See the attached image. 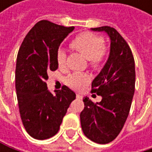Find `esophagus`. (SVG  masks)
<instances>
[{"instance_id": "34e87169", "label": "esophagus", "mask_w": 152, "mask_h": 152, "mask_svg": "<svg viewBox=\"0 0 152 152\" xmlns=\"http://www.w3.org/2000/svg\"><path fill=\"white\" fill-rule=\"evenodd\" d=\"M76 99H83V96H82L81 94H76Z\"/></svg>"}]
</instances>
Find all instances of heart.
Returning <instances> with one entry per match:
<instances>
[{"mask_svg":"<svg viewBox=\"0 0 152 152\" xmlns=\"http://www.w3.org/2000/svg\"><path fill=\"white\" fill-rule=\"evenodd\" d=\"M104 40L91 32H83L72 40L71 46L83 53L93 68H98L104 61L106 55V48L103 46ZM56 62L60 68L66 64V53L59 49L56 54ZM90 81V76L85 73H73L66 78V83L73 89L80 90Z\"/></svg>","mask_w":152,"mask_h":152,"instance_id":"obj_1","label":"heart"}]
</instances>
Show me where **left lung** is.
Segmentation results:
<instances>
[{"instance_id":"8db88e82","label":"left lung","mask_w":152,"mask_h":152,"mask_svg":"<svg viewBox=\"0 0 152 152\" xmlns=\"http://www.w3.org/2000/svg\"><path fill=\"white\" fill-rule=\"evenodd\" d=\"M91 31L108 35L110 53L103 69L91 83L92 92L100 95L102 100L94 104L84 97L80 120L85 137L106 144L120 134L129 116L135 92V61L130 47L114 28L102 26Z\"/></svg>"}]
</instances>
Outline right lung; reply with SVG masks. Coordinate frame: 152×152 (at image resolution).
Here are the masks:
<instances>
[{"instance_id": "right-lung-1", "label": "right lung", "mask_w": 152, "mask_h": 152, "mask_svg": "<svg viewBox=\"0 0 152 152\" xmlns=\"http://www.w3.org/2000/svg\"><path fill=\"white\" fill-rule=\"evenodd\" d=\"M75 27L46 20L37 23L19 48L15 67V90L20 116L27 133L38 140L53 137L76 93L69 87L47 89V73L58 69L56 54L61 43Z\"/></svg>"}]
</instances>
